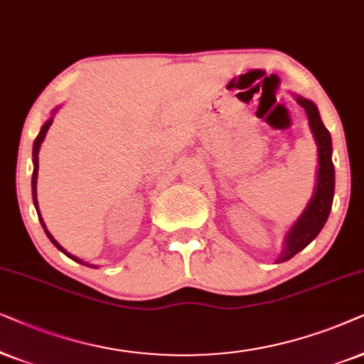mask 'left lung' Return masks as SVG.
I'll list each match as a JSON object with an SVG mask.
<instances>
[{
    "instance_id": "1",
    "label": "left lung",
    "mask_w": 364,
    "mask_h": 364,
    "mask_svg": "<svg viewBox=\"0 0 364 364\" xmlns=\"http://www.w3.org/2000/svg\"><path fill=\"white\" fill-rule=\"evenodd\" d=\"M298 105H301L308 116V124L311 129L313 139L318 148V168H316V185L309 203L296 221L289 226L284 235L283 251L276 258V263H284L291 259L294 255L306 248L311 241L319 235L326 223L329 211L333 206L334 196V166H333V146L331 134L324 128L318 106L311 100L301 95L293 93Z\"/></svg>"
}]
</instances>
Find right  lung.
Listing matches in <instances>:
<instances>
[{"mask_svg":"<svg viewBox=\"0 0 364 364\" xmlns=\"http://www.w3.org/2000/svg\"><path fill=\"white\" fill-rule=\"evenodd\" d=\"M58 109H60V106H56V108L51 111V116H50V118L46 119V123L41 126L40 133H38V136H36V139H35V143H33V178H31V193H33V203H35V208H36V211H38V218H40V221H41V226H43V230H45L46 236H48V238H50L51 243L55 245L56 248L61 251V253H65V255L68 256V258H71L73 261H76V263L86 264V266H90V268H98V266H96V264L85 263L83 259L76 258L75 255L68 253V251H66L65 248H63V246H61L60 243H58V241H56L55 238H53V235H51V232L46 230V225H45V221H43V218H41V215H40V210H38V198H36V179H38V168H40V164H38V153H40L41 143L45 141V136H46L48 129H50V126H51V123H53V119H55V114H56V111H58Z\"/></svg>","mask_w":364,"mask_h":364,"instance_id":"obj_1","label":"right lung"}]
</instances>
